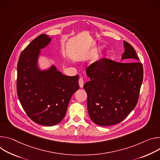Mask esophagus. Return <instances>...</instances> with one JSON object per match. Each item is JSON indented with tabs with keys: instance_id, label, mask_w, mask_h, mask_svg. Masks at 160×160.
Segmentation results:
<instances>
[{
	"instance_id": "1",
	"label": "esophagus",
	"mask_w": 160,
	"mask_h": 160,
	"mask_svg": "<svg viewBox=\"0 0 160 160\" xmlns=\"http://www.w3.org/2000/svg\"><path fill=\"white\" fill-rule=\"evenodd\" d=\"M79 87L81 88L83 87V85H84V81L82 79V78H79Z\"/></svg>"
}]
</instances>
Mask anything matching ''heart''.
<instances>
[{
    "mask_svg": "<svg viewBox=\"0 0 160 160\" xmlns=\"http://www.w3.org/2000/svg\"><path fill=\"white\" fill-rule=\"evenodd\" d=\"M101 49H102V47H100V46H95V47L92 48L90 49V52H93V53L97 52H98Z\"/></svg>",
    "mask_w": 160,
    "mask_h": 160,
    "instance_id": "obj_1",
    "label": "heart"
}]
</instances>
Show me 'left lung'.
<instances>
[{"label": "left lung", "instance_id": "1", "mask_svg": "<svg viewBox=\"0 0 160 160\" xmlns=\"http://www.w3.org/2000/svg\"><path fill=\"white\" fill-rule=\"evenodd\" d=\"M121 62L106 58L86 68L90 81L84 84L88 114L96 125L107 127L121 122L135 108L143 80L142 64L131 44L123 41Z\"/></svg>", "mask_w": 160, "mask_h": 160}]
</instances>
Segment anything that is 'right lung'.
Listing matches in <instances>:
<instances>
[{"instance_id":"right-lung-1","label":"right lung","mask_w":160,"mask_h":160,"mask_svg":"<svg viewBox=\"0 0 160 160\" xmlns=\"http://www.w3.org/2000/svg\"><path fill=\"white\" fill-rule=\"evenodd\" d=\"M51 41L44 33L33 39L22 52L17 66V94L22 106L33 121L47 127L62 121L79 88L78 75H63L54 64L39 67L41 50Z\"/></svg>"}]
</instances>
